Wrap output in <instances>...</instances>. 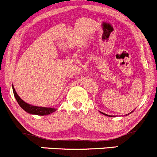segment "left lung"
<instances>
[{"mask_svg": "<svg viewBox=\"0 0 157 157\" xmlns=\"http://www.w3.org/2000/svg\"><path fill=\"white\" fill-rule=\"evenodd\" d=\"M133 112V111H131V112L130 113H132ZM102 113V114H104V115H105V116H109V117H112V116H111V115H107V114H105V113H102V112H101ZM128 114H126V116H127V115Z\"/></svg>", "mask_w": 157, "mask_h": 157, "instance_id": "left-lung-1", "label": "left lung"}]
</instances>
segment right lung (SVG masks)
I'll return each instance as SVG.
<instances>
[{
  "instance_id": "add662e5",
  "label": "right lung",
  "mask_w": 157,
  "mask_h": 157,
  "mask_svg": "<svg viewBox=\"0 0 157 157\" xmlns=\"http://www.w3.org/2000/svg\"><path fill=\"white\" fill-rule=\"evenodd\" d=\"M12 90H13L14 96H15L16 100L18 102L19 105L21 106L22 109L26 111L27 113H31V114H36V115H41V116H44V115H48L50 113L55 112L56 111L55 109L53 108H46V107H38V106H35L29 105V104L25 102L22 99H21L18 95H17V92L15 91V88L14 86H12Z\"/></svg>"
}]
</instances>
